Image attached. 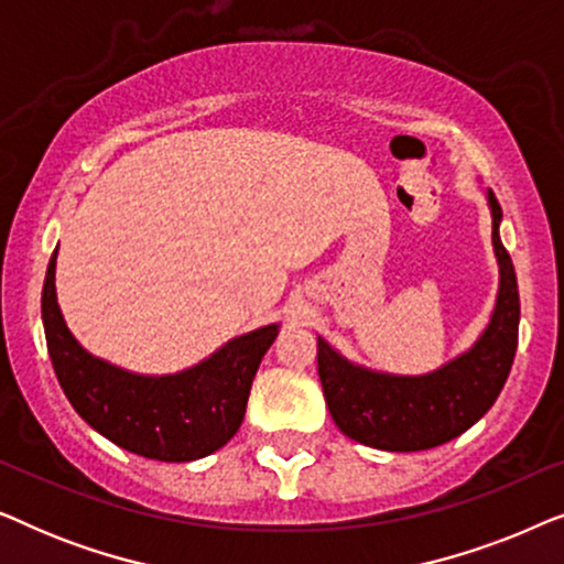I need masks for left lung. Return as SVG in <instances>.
Masks as SVG:
<instances>
[{
	"mask_svg": "<svg viewBox=\"0 0 564 564\" xmlns=\"http://www.w3.org/2000/svg\"><path fill=\"white\" fill-rule=\"evenodd\" d=\"M492 246L500 292L492 321L467 354L426 377H390L351 367L318 338V377L336 426L354 442L384 452H421L475 426L503 390L519 346V284L498 236L503 218L492 192Z\"/></svg>",
	"mask_w": 564,
	"mask_h": 564,
	"instance_id": "left-lung-1",
	"label": "left lung"
}]
</instances>
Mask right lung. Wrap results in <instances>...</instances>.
Instances as JSON below:
<instances>
[{
	"label": "right lung",
	"mask_w": 564,
	"mask_h": 564,
	"mask_svg": "<svg viewBox=\"0 0 564 564\" xmlns=\"http://www.w3.org/2000/svg\"><path fill=\"white\" fill-rule=\"evenodd\" d=\"M56 251L43 284V326L56 377L74 411L122 449L192 462L228 444L241 426L253 375L276 336L267 326L174 377H138L95 359L68 334L56 303Z\"/></svg>",
	"instance_id": "right-lung-1"
}]
</instances>
